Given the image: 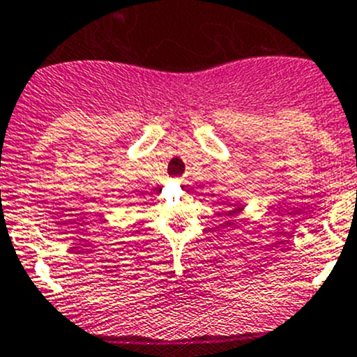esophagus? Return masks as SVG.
<instances>
[{
	"mask_svg": "<svg viewBox=\"0 0 357 357\" xmlns=\"http://www.w3.org/2000/svg\"><path fill=\"white\" fill-rule=\"evenodd\" d=\"M175 182H176V184H182V178H176Z\"/></svg>",
	"mask_w": 357,
	"mask_h": 357,
	"instance_id": "esophagus-1",
	"label": "esophagus"
}]
</instances>
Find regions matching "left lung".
I'll return each instance as SVG.
<instances>
[{
  "label": "left lung",
  "instance_id": "left-lung-1",
  "mask_svg": "<svg viewBox=\"0 0 357 357\" xmlns=\"http://www.w3.org/2000/svg\"><path fill=\"white\" fill-rule=\"evenodd\" d=\"M243 208H245V205H242V203H240V205L233 206L231 210H227V212H226L227 220H226V222H224V224H226V226H233V224H235V222H233V220H235L236 217H238L240 213L243 212Z\"/></svg>",
  "mask_w": 357,
  "mask_h": 357
}]
</instances>
